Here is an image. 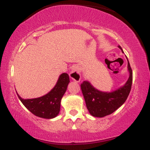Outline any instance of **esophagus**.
<instances>
[{"instance_id": "esophagus-1", "label": "esophagus", "mask_w": 150, "mask_h": 150, "mask_svg": "<svg viewBox=\"0 0 150 150\" xmlns=\"http://www.w3.org/2000/svg\"><path fill=\"white\" fill-rule=\"evenodd\" d=\"M69 76L73 81H74L77 83H79L81 81V72H80L79 68L78 66H74L72 67L71 69V71L69 73Z\"/></svg>"}]
</instances>
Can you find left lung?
Segmentation results:
<instances>
[{
  "label": "left lung",
  "instance_id": "1",
  "mask_svg": "<svg viewBox=\"0 0 150 150\" xmlns=\"http://www.w3.org/2000/svg\"><path fill=\"white\" fill-rule=\"evenodd\" d=\"M124 53L122 47L118 46ZM129 78L126 83L111 92H104L96 89L89 81L81 85L86 106L89 113L96 117H103L111 114L126 102L132 83V71L128 60Z\"/></svg>",
  "mask_w": 150,
  "mask_h": 150
}]
</instances>
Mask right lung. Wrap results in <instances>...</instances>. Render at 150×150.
Segmentation results:
<instances>
[{"label":"right lung","mask_w":150,"mask_h":150,"mask_svg":"<svg viewBox=\"0 0 150 150\" xmlns=\"http://www.w3.org/2000/svg\"><path fill=\"white\" fill-rule=\"evenodd\" d=\"M69 83L68 74L63 73L59 76L53 89L42 97L23 99L18 93L17 95L24 106L35 115L44 119H52L60 112L61 99L66 91Z\"/></svg>","instance_id":"1"}]
</instances>
